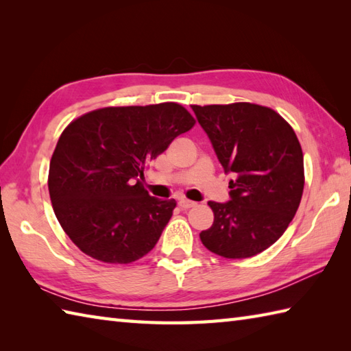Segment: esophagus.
I'll use <instances>...</instances> for the list:
<instances>
[{
    "label": "esophagus",
    "instance_id": "obj_1",
    "mask_svg": "<svg viewBox=\"0 0 351 351\" xmlns=\"http://www.w3.org/2000/svg\"><path fill=\"white\" fill-rule=\"evenodd\" d=\"M196 205V202H193V200H189V199H180V206L182 208V210H189V208H193Z\"/></svg>",
    "mask_w": 351,
    "mask_h": 351
}]
</instances>
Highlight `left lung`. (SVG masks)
<instances>
[{
	"label": "left lung",
	"mask_w": 351,
	"mask_h": 351,
	"mask_svg": "<svg viewBox=\"0 0 351 351\" xmlns=\"http://www.w3.org/2000/svg\"><path fill=\"white\" fill-rule=\"evenodd\" d=\"M191 108L223 169L235 175L229 202H208L214 221L200 232V241L228 259L255 256L279 240L300 205L304 167L299 138L279 113L258 104Z\"/></svg>",
	"instance_id": "obj_1"
}]
</instances>
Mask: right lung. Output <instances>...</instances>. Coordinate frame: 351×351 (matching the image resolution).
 <instances>
[{
	"label": "right lung",
	"mask_w": 351,
	"mask_h": 351,
	"mask_svg": "<svg viewBox=\"0 0 351 351\" xmlns=\"http://www.w3.org/2000/svg\"><path fill=\"white\" fill-rule=\"evenodd\" d=\"M196 121L176 102L98 108L72 121L52 154L48 189L56 217L77 247L107 264L143 258L176 200L152 197L141 178Z\"/></svg>",
	"instance_id": "1"
}]
</instances>
